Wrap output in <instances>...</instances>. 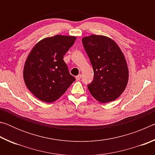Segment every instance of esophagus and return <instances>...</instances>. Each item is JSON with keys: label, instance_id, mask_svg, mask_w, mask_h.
Returning a JSON list of instances; mask_svg holds the SVG:
<instances>
[{"label": "esophagus", "instance_id": "1", "mask_svg": "<svg viewBox=\"0 0 155 155\" xmlns=\"http://www.w3.org/2000/svg\"><path fill=\"white\" fill-rule=\"evenodd\" d=\"M81 74H78V75L77 76V77H76V80L79 81L81 79Z\"/></svg>", "mask_w": 155, "mask_h": 155}]
</instances>
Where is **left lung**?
Returning <instances> with one entry per match:
<instances>
[{
	"label": "left lung",
	"instance_id": "8db88e82",
	"mask_svg": "<svg viewBox=\"0 0 155 155\" xmlns=\"http://www.w3.org/2000/svg\"><path fill=\"white\" fill-rule=\"evenodd\" d=\"M82 42L94 70L89 91L100 103L115 101L124 91L128 81L124 54L115 41L104 35L84 37Z\"/></svg>",
	"mask_w": 155,
	"mask_h": 155
}]
</instances>
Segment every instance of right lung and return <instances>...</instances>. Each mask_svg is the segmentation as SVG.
Segmentation results:
<instances>
[{
  "label": "right lung",
  "instance_id": "obj_1",
  "mask_svg": "<svg viewBox=\"0 0 155 155\" xmlns=\"http://www.w3.org/2000/svg\"><path fill=\"white\" fill-rule=\"evenodd\" d=\"M75 36L57 35L37 43L26 60L23 77L27 88L39 100L52 103L64 94L75 78L70 74L64 56Z\"/></svg>",
  "mask_w": 155,
  "mask_h": 155
}]
</instances>
